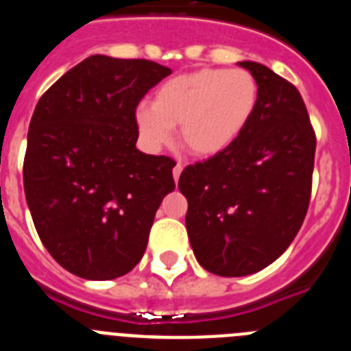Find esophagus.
Wrapping results in <instances>:
<instances>
[{
	"instance_id": "1",
	"label": "esophagus",
	"mask_w": 351,
	"mask_h": 351,
	"mask_svg": "<svg viewBox=\"0 0 351 351\" xmlns=\"http://www.w3.org/2000/svg\"><path fill=\"white\" fill-rule=\"evenodd\" d=\"M181 172H182V165H181V163H178V165L173 167V170H172L173 181H176V182L179 181V176H181Z\"/></svg>"
}]
</instances>
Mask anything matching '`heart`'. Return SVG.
<instances>
[{"label":"heart","instance_id":"obj_1","mask_svg":"<svg viewBox=\"0 0 351 351\" xmlns=\"http://www.w3.org/2000/svg\"><path fill=\"white\" fill-rule=\"evenodd\" d=\"M258 101V84L243 68H204L173 77L154 93L153 105L135 112L138 135L149 151L179 137L195 156H216L244 132Z\"/></svg>","mask_w":351,"mask_h":351}]
</instances>
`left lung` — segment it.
I'll list each match as a JSON object with an SVG mask.
<instances>
[{
  "instance_id": "obj_1",
  "label": "left lung",
  "mask_w": 351,
  "mask_h": 351,
  "mask_svg": "<svg viewBox=\"0 0 351 351\" xmlns=\"http://www.w3.org/2000/svg\"><path fill=\"white\" fill-rule=\"evenodd\" d=\"M237 64L258 84L255 112L230 147L179 178L195 258L225 278L255 274L290 246L308 213L316 149L295 86L255 61Z\"/></svg>"
}]
</instances>
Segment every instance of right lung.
Listing matches in <instances>:
<instances>
[{
    "label": "right lung",
    "instance_id": "add662e5",
    "mask_svg": "<svg viewBox=\"0 0 351 351\" xmlns=\"http://www.w3.org/2000/svg\"><path fill=\"white\" fill-rule=\"evenodd\" d=\"M170 73L154 61L95 54L36 105L24 193L40 241L71 274L116 280L144 256L176 163L135 147V108Z\"/></svg>",
    "mask_w": 351,
    "mask_h": 351
}]
</instances>
